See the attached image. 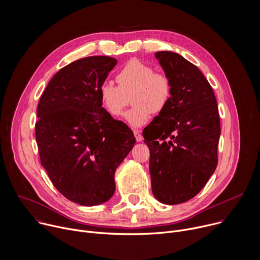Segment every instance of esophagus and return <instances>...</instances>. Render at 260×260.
Returning a JSON list of instances; mask_svg holds the SVG:
<instances>
[{
    "instance_id": "34e87169",
    "label": "esophagus",
    "mask_w": 260,
    "mask_h": 260,
    "mask_svg": "<svg viewBox=\"0 0 260 260\" xmlns=\"http://www.w3.org/2000/svg\"><path fill=\"white\" fill-rule=\"evenodd\" d=\"M134 134H135V137H136L137 142H141V141L143 140V136L141 135V133H140L139 131H135V132H134Z\"/></svg>"
}]
</instances>
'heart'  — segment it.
<instances>
[{
	"label": "heart",
	"mask_w": 260,
	"mask_h": 260,
	"mask_svg": "<svg viewBox=\"0 0 260 260\" xmlns=\"http://www.w3.org/2000/svg\"><path fill=\"white\" fill-rule=\"evenodd\" d=\"M115 79L118 86L111 82H104L100 86L101 103L111 116L118 117L129 105L131 98L134 107L125 114V119L134 127L144 125L151 113H162L171 102L170 78L138 59L127 61Z\"/></svg>",
	"instance_id": "1"
}]
</instances>
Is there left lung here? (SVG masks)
Listing matches in <instances>:
<instances>
[{"label": "left lung", "instance_id": "left-lung-1", "mask_svg": "<svg viewBox=\"0 0 260 260\" xmlns=\"http://www.w3.org/2000/svg\"><path fill=\"white\" fill-rule=\"evenodd\" d=\"M172 83L167 109L145 127L154 197L177 205L194 198L217 164L220 117L213 89L200 69L172 51L155 53Z\"/></svg>", "mask_w": 260, "mask_h": 260}]
</instances>
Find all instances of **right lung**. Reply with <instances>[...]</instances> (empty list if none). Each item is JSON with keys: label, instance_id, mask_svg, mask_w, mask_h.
Masks as SVG:
<instances>
[{"label": "right lung", "instance_id": "right-lung-1", "mask_svg": "<svg viewBox=\"0 0 260 260\" xmlns=\"http://www.w3.org/2000/svg\"><path fill=\"white\" fill-rule=\"evenodd\" d=\"M116 63L110 56L69 63L49 81L37 109L41 165L54 187L81 206L112 198L115 171L136 143L132 129L107 112L99 95Z\"/></svg>", "mask_w": 260, "mask_h": 260}]
</instances>
